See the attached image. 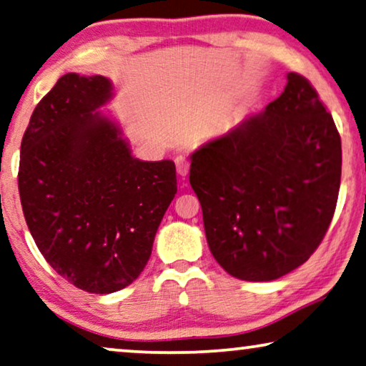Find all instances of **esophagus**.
Segmentation results:
<instances>
[{
	"label": "esophagus",
	"instance_id": "1",
	"mask_svg": "<svg viewBox=\"0 0 366 366\" xmlns=\"http://www.w3.org/2000/svg\"><path fill=\"white\" fill-rule=\"evenodd\" d=\"M176 167H177L179 176H181L182 179H185V176H187V174H189V167H190L189 159H185L184 156H177L176 157Z\"/></svg>",
	"mask_w": 366,
	"mask_h": 366
}]
</instances>
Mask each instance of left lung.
<instances>
[{"mask_svg":"<svg viewBox=\"0 0 366 366\" xmlns=\"http://www.w3.org/2000/svg\"><path fill=\"white\" fill-rule=\"evenodd\" d=\"M342 141L308 79L190 156L209 249L240 280L270 282L310 259L337 207Z\"/></svg>","mask_w":366,"mask_h":366,"instance_id":"1","label":"left lung"}]
</instances>
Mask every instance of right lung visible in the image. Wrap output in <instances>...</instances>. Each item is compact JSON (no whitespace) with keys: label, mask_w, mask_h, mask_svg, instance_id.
Segmentation results:
<instances>
[{"label":"right lung","mask_w":366,"mask_h":366,"mask_svg":"<svg viewBox=\"0 0 366 366\" xmlns=\"http://www.w3.org/2000/svg\"><path fill=\"white\" fill-rule=\"evenodd\" d=\"M104 76L68 73L31 116L18 187L28 229L46 262L74 287L112 293L141 275L177 192L172 161H139L99 109Z\"/></svg>","instance_id":"1"}]
</instances>
